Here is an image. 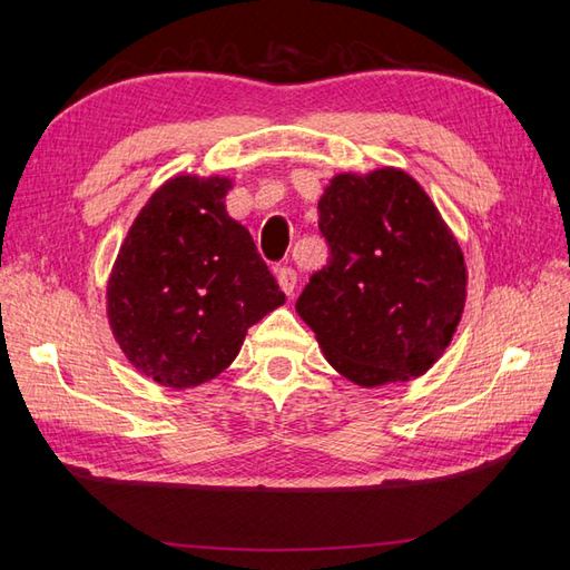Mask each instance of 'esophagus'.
Instances as JSON below:
<instances>
[{
    "mask_svg": "<svg viewBox=\"0 0 570 570\" xmlns=\"http://www.w3.org/2000/svg\"><path fill=\"white\" fill-rule=\"evenodd\" d=\"M276 282H278V286H282V292L286 296H292L296 288V272L292 269V266H282V269L276 272Z\"/></svg>",
    "mask_w": 570,
    "mask_h": 570,
    "instance_id": "34e87169",
    "label": "esophagus"
}]
</instances>
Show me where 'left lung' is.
<instances>
[{"instance_id": "left-lung-1", "label": "left lung", "mask_w": 570, "mask_h": 570, "mask_svg": "<svg viewBox=\"0 0 570 570\" xmlns=\"http://www.w3.org/2000/svg\"><path fill=\"white\" fill-rule=\"evenodd\" d=\"M331 259L296 301L325 360L360 386L421 377L451 343L468 272L433 200L402 168L337 174L318 200Z\"/></svg>"}]
</instances>
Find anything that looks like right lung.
<instances>
[{"label":"right lung","instance_id":"add662e5","mask_svg":"<svg viewBox=\"0 0 570 570\" xmlns=\"http://www.w3.org/2000/svg\"><path fill=\"white\" fill-rule=\"evenodd\" d=\"M229 188L223 176L168 178L131 223L107 282L115 341L171 390L217 377L249 325L286 301L249 229L227 215Z\"/></svg>","mask_w":570,"mask_h":570}]
</instances>
